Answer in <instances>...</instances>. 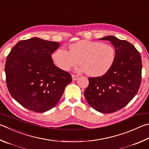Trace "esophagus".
<instances>
[{
  "label": "esophagus",
  "mask_w": 149,
  "mask_h": 149,
  "mask_svg": "<svg viewBox=\"0 0 149 149\" xmlns=\"http://www.w3.org/2000/svg\"><path fill=\"white\" fill-rule=\"evenodd\" d=\"M72 79H73V80L75 81V80H76V79H77V78H78V76H77V75H74V74H73V75H72Z\"/></svg>",
  "instance_id": "esophagus-1"
}]
</instances>
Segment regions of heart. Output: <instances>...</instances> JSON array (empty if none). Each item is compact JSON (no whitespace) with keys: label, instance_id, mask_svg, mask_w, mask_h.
Masks as SVG:
<instances>
[{"label":"heart","instance_id":"heart-1","mask_svg":"<svg viewBox=\"0 0 149 149\" xmlns=\"http://www.w3.org/2000/svg\"><path fill=\"white\" fill-rule=\"evenodd\" d=\"M116 51L109 44L91 40H80L69 46V51L58 48L52 55L53 63L63 71H68L81 64L77 72H85L92 77L105 75L115 62Z\"/></svg>","mask_w":149,"mask_h":149}]
</instances>
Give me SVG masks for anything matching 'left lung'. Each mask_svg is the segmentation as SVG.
Returning <instances> with one entry per match:
<instances>
[{
  "instance_id": "left-lung-1",
  "label": "left lung",
  "mask_w": 149,
  "mask_h": 149,
  "mask_svg": "<svg viewBox=\"0 0 149 149\" xmlns=\"http://www.w3.org/2000/svg\"><path fill=\"white\" fill-rule=\"evenodd\" d=\"M100 40H108L113 45L115 62L105 75L88 78L84 95L94 109L111 113L125 107L138 92L141 82V57L136 47L126 40L113 36Z\"/></svg>"
}]
</instances>
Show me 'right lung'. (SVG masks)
<instances>
[{
	"instance_id": "right-lung-1",
	"label": "right lung",
	"mask_w": 149,
	"mask_h": 149,
	"mask_svg": "<svg viewBox=\"0 0 149 149\" xmlns=\"http://www.w3.org/2000/svg\"><path fill=\"white\" fill-rule=\"evenodd\" d=\"M60 44L32 38L17 42L8 55L6 81L11 96L32 111L44 113L55 106L66 86L68 72L53 64L51 54Z\"/></svg>"
}]
</instances>
